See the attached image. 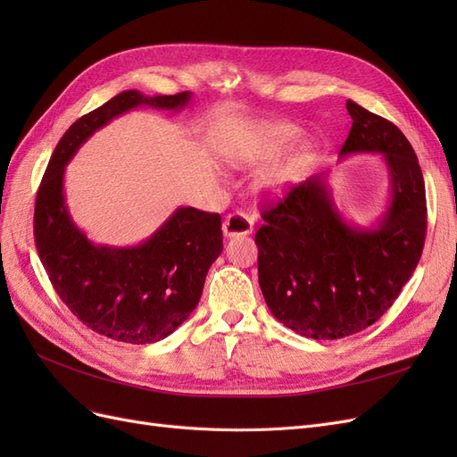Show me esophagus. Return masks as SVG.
Listing matches in <instances>:
<instances>
[{
    "label": "esophagus",
    "mask_w": 457,
    "mask_h": 457,
    "mask_svg": "<svg viewBox=\"0 0 457 457\" xmlns=\"http://www.w3.org/2000/svg\"><path fill=\"white\" fill-rule=\"evenodd\" d=\"M223 232L227 238L247 237V234L253 232V219L245 213H230L223 220Z\"/></svg>",
    "instance_id": "obj_1"
}]
</instances>
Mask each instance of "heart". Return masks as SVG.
I'll return each instance as SVG.
<instances>
[{
    "instance_id": "1",
    "label": "heart",
    "mask_w": 457,
    "mask_h": 457,
    "mask_svg": "<svg viewBox=\"0 0 457 457\" xmlns=\"http://www.w3.org/2000/svg\"><path fill=\"white\" fill-rule=\"evenodd\" d=\"M297 128L289 126L286 121H265L247 133L242 141L232 145L225 152V160L230 168L245 170V168H261L272 162L280 152L295 139ZM311 152L309 143L297 145L287 156L272 163L270 168L262 171L255 181L257 196L265 200H276L284 196L287 188L292 187L295 177L305 163Z\"/></svg>"
}]
</instances>
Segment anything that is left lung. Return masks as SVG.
Instances as JSON below:
<instances>
[{
	"mask_svg": "<svg viewBox=\"0 0 457 457\" xmlns=\"http://www.w3.org/2000/svg\"><path fill=\"white\" fill-rule=\"evenodd\" d=\"M351 133L339 158L381 154L389 198L376 223L354 225L336 205L328 173L309 177L262 212L255 234L259 286L276 320L311 339L371 326L416 270L427 230L425 183L395 123L347 101Z\"/></svg>",
	"mask_w": 457,
	"mask_h": 457,
	"instance_id": "left-lung-1",
	"label": "left lung"
}]
</instances>
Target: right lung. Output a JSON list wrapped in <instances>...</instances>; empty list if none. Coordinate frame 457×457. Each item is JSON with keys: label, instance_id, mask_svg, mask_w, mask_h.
I'll return each instance as SVG.
<instances>
[{"label": "right lung", "instance_id": "1", "mask_svg": "<svg viewBox=\"0 0 457 457\" xmlns=\"http://www.w3.org/2000/svg\"><path fill=\"white\" fill-rule=\"evenodd\" d=\"M192 93L146 96L121 91L76 120L54 148L39 185L34 237L41 262L66 307L110 339L146 345L171 336L196 309L207 270L223 252L220 215L177 207L137 245L95 244L68 212L64 171L79 146L133 108L181 112Z\"/></svg>", "mask_w": 457, "mask_h": 457}]
</instances>
